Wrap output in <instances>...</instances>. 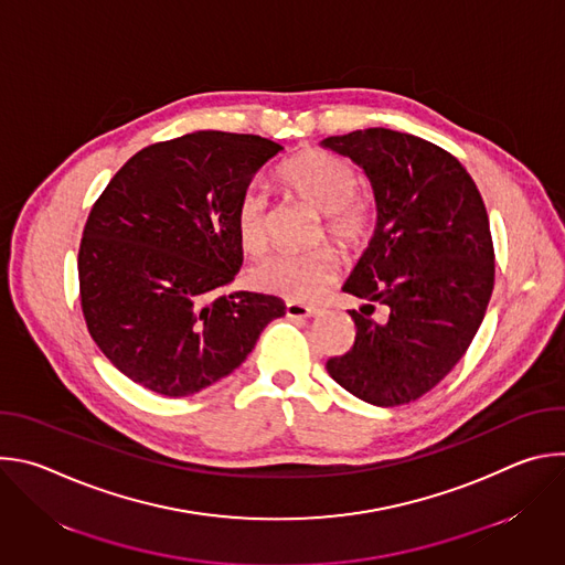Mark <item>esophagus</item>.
Instances as JSON below:
<instances>
[{"mask_svg":"<svg viewBox=\"0 0 565 565\" xmlns=\"http://www.w3.org/2000/svg\"><path fill=\"white\" fill-rule=\"evenodd\" d=\"M321 310L317 306H306V303H297V301H288L286 303V317L288 319H308V317H317Z\"/></svg>","mask_w":565,"mask_h":565,"instance_id":"esophagus-1","label":"esophagus"}]
</instances>
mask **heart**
<instances>
[{
  "mask_svg": "<svg viewBox=\"0 0 565 565\" xmlns=\"http://www.w3.org/2000/svg\"><path fill=\"white\" fill-rule=\"evenodd\" d=\"M279 183L299 201L324 214L327 234L344 250H360L373 234L375 210L371 201L358 196V174L347 160L324 149H303L277 170ZM266 196L248 188L236 205V230L241 246L248 253H264ZM340 273V257L331 248H317L303 255L279 253L266 257L250 270L257 290L288 301H312L324 292Z\"/></svg>",
  "mask_w": 565,
  "mask_h": 565,
  "instance_id": "heart-1",
  "label": "heart"
}]
</instances>
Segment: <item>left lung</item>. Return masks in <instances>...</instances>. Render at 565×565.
<instances>
[{
    "label": "left lung",
    "mask_w": 565,
    "mask_h": 565,
    "mask_svg": "<svg viewBox=\"0 0 565 565\" xmlns=\"http://www.w3.org/2000/svg\"><path fill=\"white\" fill-rule=\"evenodd\" d=\"M371 181L377 223L344 292L355 344L327 362L329 375L375 407L431 391L465 355L494 288V246L486 203L467 170L443 147L384 127L321 140ZM384 305L387 319L370 315Z\"/></svg>",
    "instance_id": "1"
}]
</instances>
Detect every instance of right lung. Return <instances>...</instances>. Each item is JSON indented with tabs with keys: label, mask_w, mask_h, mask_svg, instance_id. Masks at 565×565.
I'll use <instances>...</instances> for the list:
<instances>
[{
	"label": "right lung",
	"mask_w": 565,
	"mask_h": 565,
	"mask_svg": "<svg viewBox=\"0 0 565 565\" xmlns=\"http://www.w3.org/2000/svg\"><path fill=\"white\" fill-rule=\"evenodd\" d=\"M284 147L194 131L134 153L87 218L79 301L107 360L140 386L183 397L230 375L286 315L275 295L221 290L244 248L236 205Z\"/></svg>",
	"instance_id": "1"
}]
</instances>
